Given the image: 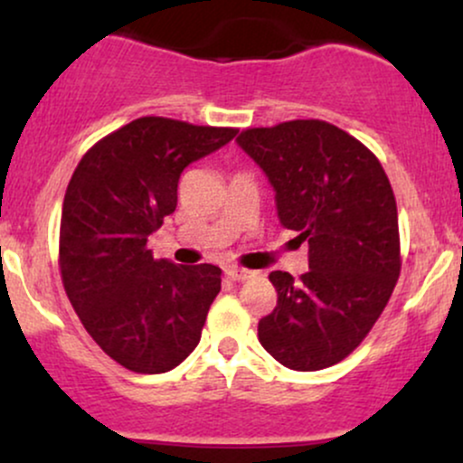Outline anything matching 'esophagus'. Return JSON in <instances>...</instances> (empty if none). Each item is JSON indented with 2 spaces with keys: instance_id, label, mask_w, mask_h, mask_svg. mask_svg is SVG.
I'll list each match as a JSON object with an SVG mask.
<instances>
[{
  "instance_id": "esophagus-1",
  "label": "esophagus",
  "mask_w": 463,
  "mask_h": 463,
  "mask_svg": "<svg viewBox=\"0 0 463 463\" xmlns=\"http://www.w3.org/2000/svg\"><path fill=\"white\" fill-rule=\"evenodd\" d=\"M224 274L231 280H237V283H239V280H246V279H250V276H252V272H250V269L237 268V265H228V268L224 269Z\"/></svg>"
}]
</instances>
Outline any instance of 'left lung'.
I'll list each match as a JSON object with an SVG mask.
<instances>
[{"label": "left lung", "instance_id": "1", "mask_svg": "<svg viewBox=\"0 0 463 463\" xmlns=\"http://www.w3.org/2000/svg\"><path fill=\"white\" fill-rule=\"evenodd\" d=\"M237 146L274 189L280 224L309 243V272H272L274 311L259 342L285 368L348 357L379 320L401 274L394 191L379 158L320 119L250 128Z\"/></svg>", "mask_w": 463, "mask_h": 463}]
</instances>
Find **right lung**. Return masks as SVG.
Returning <instances> with one entry per match:
<instances>
[{
    "label": "right lung",
    "mask_w": 463,
    "mask_h": 463,
    "mask_svg": "<svg viewBox=\"0 0 463 463\" xmlns=\"http://www.w3.org/2000/svg\"><path fill=\"white\" fill-rule=\"evenodd\" d=\"M235 135V128L141 117L95 143L69 180L62 285L87 333L124 368L161 374L198 346L222 269L156 261L147 237L176 211L184 167Z\"/></svg>",
    "instance_id": "obj_1"
}]
</instances>
